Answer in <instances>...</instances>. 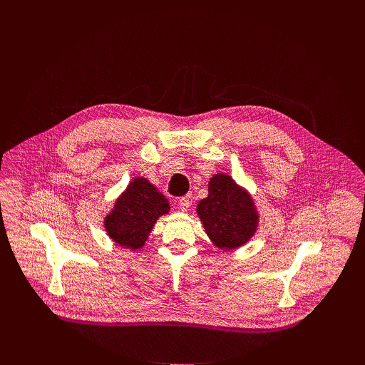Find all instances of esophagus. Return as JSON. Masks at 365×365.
<instances>
[{
	"label": "esophagus",
	"mask_w": 365,
	"mask_h": 365,
	"mask_svg": "<svg viewBox=\"0 0 365 365\" xmlns=\"http://www.w3.org/2000/svg\"><path fill=\"white\" fill-rule=\"evenodd\" d=\"M178 203H179V210L182 212H186L189 211V206H190V199L187 196H182L178 199Z\"/></svg>",
	"instance_id": "34e87169"
}]
</instances>
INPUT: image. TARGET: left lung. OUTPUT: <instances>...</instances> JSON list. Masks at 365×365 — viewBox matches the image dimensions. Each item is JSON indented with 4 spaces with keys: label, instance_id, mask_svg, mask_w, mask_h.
<instances>
[{
    "label": "left lung",
    "instance_id": "obj_1",
    "mask_svg": "<svg viewBox=\"0 0 365 365\" xmlns=\"http://www.w3.org/2000/svg\"><path fill=\"white\" fill-rule=\"evenodd\" d=\"M207 186V197L196 206L207 237L222 250L247 244L258 227V212L248 192L225 173L215 175Z\"/></svg>",
    "mask_w": 365,
    "mask_h": 365
}]
</instances>
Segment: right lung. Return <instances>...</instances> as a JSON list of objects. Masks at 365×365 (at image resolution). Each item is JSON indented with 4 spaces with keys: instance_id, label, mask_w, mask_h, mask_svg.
Segmentation results:
<instances>
[{
    "instance_id": "right-lung-1",
    "label": "right lung",
    "mask_w": 365,
    "mask_h": 365,
    "mask_svg": "<svg viewBox=\"0 0 365 365\" xmlns=\"http://www.w3.org/2000/svg\"><path fill=\"white\" fill-rule=\"evenodd\" d=\"M170 210L169 200L144 178H135L103 220L108 237L124 248L138 250L147 241L155 221Z\"/></svg>"
}]
</instances>
